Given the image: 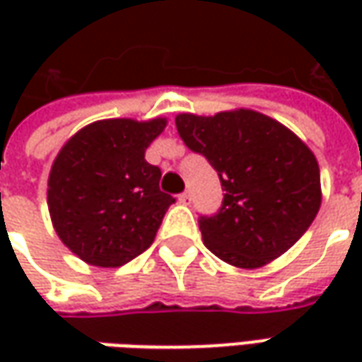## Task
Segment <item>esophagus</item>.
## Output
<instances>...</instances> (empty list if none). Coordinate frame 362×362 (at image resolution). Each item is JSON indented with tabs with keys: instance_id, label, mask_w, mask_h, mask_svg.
<instances>
[{
	"instance_id": "34e87169",
	"label": "esophagus",
	"mask_w": 362,
	"mask_h": 362,
	"mask_svg": "<svg viewBox=\"0 0 362 362\" xmlns=\"http://www.w3.org/2000/svg\"><path fill=\"white\" fill-rule=\"evenodd\" d=\"M189 197H191V195H189L187 191H185V193H181L177 199H179V203H183V205H185V203H189Z\"/></svg>"
}]
</instances>
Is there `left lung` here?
Returning a JSON list of instances; mask_svg holds the SVG:
<instances>
[{
    "label": "left lung",
    "instance_id": "8db88e82",
    "mask_svg": "<svg viewBox=\"0 0 362 362\" xmlns=\"http://www.w3.org/2000/svg\"><path fill=\"white\" fill-rule=\"evenodd\" d=\"M183 143L211 163L223 187L216 216L199 217L203 243L238 268H259L290 250L320 209L314 153L256 110L179 115Z\"/></svg>",
    "mask_w": 362,
    "mask_h": 362
}]
</instances>
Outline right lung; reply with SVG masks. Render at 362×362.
Masks as SVG:
<instances>
[{
  "instance_id": "1",
  "label": "right lung",
  "mask_w": 362,
  "mask_h": 362,
  "mask_svg": "<svg viewBox=\"0 0 362 362\" xmlns=\"http://www.w3.org/2000/svg\"><path fill=\"white\" fill-rule=\"evenodd\" d=\"M167 120L108 119L78 131L58 153L48 179L54 230L80 259L119 268L153 243L171 195L145 151Z\"/></svg>"
}]
</instances>
